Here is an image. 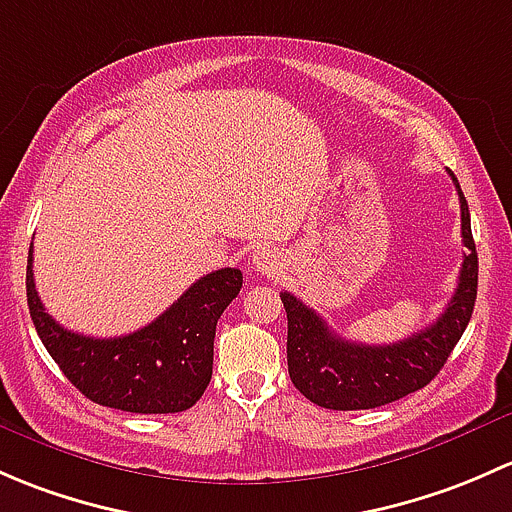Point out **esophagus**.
Listing matches in <instances>:
<instances>
[{"label": "esophagus", "instance_id": "obj_1", "mask_svg": "<svg viewBox=\"0 0 512 512\" xmlns=\"http://www.w3.org/2000/svg\"><path fill=\"white\" fill-rule=\"evenodd\" d=\"M251 263H254L256 271L268 273V276H271V273H278V271H281V266H283L281 256L276 254V249H266V246L254 251V256H251Z\"/></svg>", "mask_w": 512, "mask_h": 512}]
</instances>
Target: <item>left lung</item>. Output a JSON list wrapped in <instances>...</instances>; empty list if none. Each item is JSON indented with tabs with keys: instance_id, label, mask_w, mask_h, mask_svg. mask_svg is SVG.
Returning a JSON list of instances; mask_svg holds the SVG:
<instances>
[{
	"instance_id": "1",
	"label": "left lung",
	"mask_w": 512,
	"mask_h": 512,
	"mask_svg": "<svg viewBox=\"0 0 512 512\" xmlns=\"http://www.w3.org/2000/svg\"><path fill=\"white\" fill-rule=\"evenodd\" d=\"M451 179L461 202V236L466 254L456 291L439 320L429 328L392 345H362L342 340L303 300L288 291L281 293L288 315V374L305 399L337 412L384 407L426 387L446 365L471 320L478 288L471 214L453 172Z\"/></svg>"
}]
</instances>
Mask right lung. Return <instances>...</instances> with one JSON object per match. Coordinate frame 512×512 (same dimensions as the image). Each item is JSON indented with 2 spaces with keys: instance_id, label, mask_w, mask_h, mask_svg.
Masks as SVG:
<instances>
[{
  "instance_id": "1",
  "label": "right lung",
  "mask_w": 512,
  "mask_h": 512,
  "mask_svg": "<svg viewBox=\"0 0 512 512\" xmlns=\"http://www.w3.org/2000/svg\"><path fill=\"white\" fill-rule=\"evenodd\" d=\"M34 249L26 263V300L41 342L68 382L91 402L133 414H175L194 407L212 379L214 335L241 291L239 268L207 273L165 313L123 337H86L61 328L34 286Z\"/></svg>"
}]
</instances>
